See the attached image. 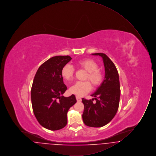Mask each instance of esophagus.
Instances as JSON below:
<instances>
[{
  "label": "esophagus",
  "mask_w": 156,
  "mask_h": 156,
  "mask_svg": "<svg viewBox=\"0 0 156 156\" xmlns=\"http://www.w3.org/2000/svg\"><path fill=\"white\" fill-rule=\"evenodd\" d=\"M76 99L78 102H81L82 101L81 98L78 96H76Z\"/></svg>",
  "instance_id": "esophagus-1"
}]
</instances>
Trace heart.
I'll return each mask as SVG.
<instances>
[{"instance_id": "obj_1", "label": "heart", "mask_w": 156, "mask_h": 156, "mask_svg": "<svg viewBox=\"0 0 156 156\" xmlns=\"http://www.w3.org/2000/svg\"><path fill=\"white\" fill-rule=\"evenodd\" d=\"M75 64L78 68L87 72L85 80H89L94 87H98L103 81L104 75L98 69L97 62L90 58H82L77 60ZM74 68L70 64H66L61 69V76L66 81H71L74 76ZM92 85L89 81L76 82L69 88V92L78 96H83L89 92Z\"/></svg>"}]
</instances>
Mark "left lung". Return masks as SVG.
Listing matches in <instances>:
<instances>
[{
  "mask_svg": "<svg viewBox=\"0 0 156 156\" xmlns=\"http://www.w3.org/2000/svg\"><path fill=\"white\" fill-rule=\"evenodd\" d=\"M92 54L102 58L105 76L95 92L91 95L94 98L82 99L84 105L82 119L87 126L100 127L109 123L118 111L120 96L119 74L113 62L105 54ZM94 99L96 103L93 102Z\"/></svg>",
  "mask_w": 156,
  "mask_h": 156,
  "instance_id": "left-lung-1",
  "label": "left lung"
}]
</instances>
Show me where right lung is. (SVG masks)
Here are the masks:
<instances>
[{"label":"right lung","mask_w":156,"mask_h":156,"mask_svg":"<svg viewBox=\"0 0 156 156\" xmlns=\"http://www.w3.org/2000/svg\"><path fill=\"white\" fill-rule=\"evenodd\" d=\"M71 59L69 55L53 57L41 64L35 75L31 90L32 108L38 123L47 129L57 130L66 126L67 112L76 102L74 95H62L67 87L61 69Z\"/></svg>","instance_id":"obj_1"}]
</instances>
